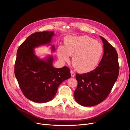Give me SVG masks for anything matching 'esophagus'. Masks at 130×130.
Returning a JSON list of instances; mask_svg holds the SVG:
<instances>
[{"instance_id": "esophagus-1", "label": "esophagus", "mask_w": 130, "mask_h": 130, "mask_svg": "<svg viewBox=\"0 0 130 130\" xmlns=\"http://www.w3.org/2000/svg\"><path fill=\"white\" fill-rule=\"evenodd\" d=\"M70 74H71V76L72 77H74L75 75V73L73 70H71V71H70Z\"/></svg>"}]
</instances>
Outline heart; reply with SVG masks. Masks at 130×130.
Instances as JSON below:
<instances>
[{"label":"heart","mask_w":130,"mask_h":130,"mask_svg":"<svg viewBox=\"0 0 130 130\" xmlns=\"http://www.w3.org/2000/svg\"><path fill=\"white\" fill-rule=\"evenodd\" d=\"M65 45L59 47V58L67 61L69 55L73 56V66L80 73H87L95 69L103 52V46L99 42L87 36H68L65 40Z\"/></svg>","instance_id":"b5f03b06"}]
</instances>
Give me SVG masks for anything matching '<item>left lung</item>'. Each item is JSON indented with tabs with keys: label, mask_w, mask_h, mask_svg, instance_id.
Returning <instances> with one entry per match:
<instances>
[{
	"label": "left lung",
	"mask_w": 130,
	"mask_h": 130,
	"mask_svg": "<svg viewBox=\"0 0 130 130\" xmlns=\"http://www.w3.org/2000/svg\"><path fill=\"white\" fill-rule=\"evenodd\" d=\"M104 55L99 66L92 71L76 74L77 86L74 93L77 103L93 106L108 96L119 75L118 56L116 49L104 37Z\"/></svg>",
	"instance_id": "1"
}]
</instances>
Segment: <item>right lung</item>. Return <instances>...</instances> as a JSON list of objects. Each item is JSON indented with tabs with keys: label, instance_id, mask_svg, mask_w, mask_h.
<instances>
[{
	"label": "right lung",
	"instance_id": "obj_1",
	"mask_svg": "<svg viewBox=\"0 0 130 130\" xmlns=\"http://www.w3.org/2000/svg\"><path fill=\"white\" fill-rule=\"evenodd\" d=\"M53 31L37 32L30 35L19 46L14 64V75L23 94L35 103H46L54 99L58 86L71 77L66 66L55 68L53 58L40 60L34 54V49L49 44ZM53 50L55 47L52 46Z\"/></svg>",
	"mask_w": 130,
	"mask_h": 130
}]
</instances>
